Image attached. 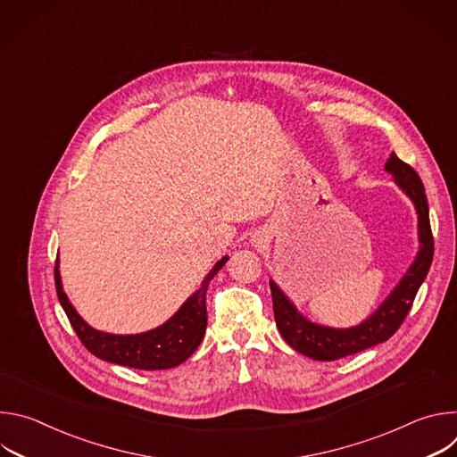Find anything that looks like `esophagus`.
Segmentation results:
<instances>
[{
    "label": "esophagus",
    "instance_id": "obj_1",
    "mask_svg": "<svg viewBox=\"0 0 457 457\" xmlns=\"http://www.w3.org/2000/svg\"><path fill=\"white\" fill-rule=\"evenodd\" d=\"M251 244L256 245V247H262L264 244H268V235L264 231H256L253 237H251Z\"/></svg>",
    "mask_w": 457,
    "mask_h": 457
}]
</instances>
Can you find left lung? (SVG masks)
Returning a JSON list of instances; mask_svg holds the SVG:
<instances>
[{
    "instance_id": "left-lung-1",
    "label": "left lung",
    "mask_w": 457,
    "mask_h": 457,
    "mask_svg": "<svg viewBox=\"0 0 457 457\" xmlns=\"http://www.w3.org/2000/svg\"><path fill=\"white\" fill-rule=\"evenodd\" d=\"M385 170L395 175L396 184L409 195V199L414 203L418 212L420 251L416 260L400 284L395 287V291L374 311V314L349 329L325 328V325L309 321L296 311V307L280 291V287L270 280L277 328L282 338L303 356L320 361H333L386 342L400 329V325L414 303L420 286L427 278L434 256V237L428 220L425 186L414 168L403 162L396 154H390Z\"/></svg>"
}]
</instances>
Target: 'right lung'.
Instances as JSON below:
<instances>
[{
  "mask_svg": "<svg viewBox=\"0 0 457 457\" xmlns=\"http://www.w3.org/2000/svg\"><path fill=\"white\" fill-rule=\"evenodd\" d=\"M226 262L228 256L219 260L215 268L203 280L201 287L180 305V309L168 321L141 335H110L90 328L64 295L57 262L54 268V277L61 307L67 312L81 344L94 356L110 363L141 370H162L180 365L201 345L208 325L206 291L213 277Z\"/></svg>",
  "mask_w": 457,
  "mask_h": 457,
  "instance_id": "right-lung-1",
  "label": "right lung"
}]
</instances>
